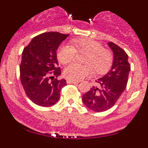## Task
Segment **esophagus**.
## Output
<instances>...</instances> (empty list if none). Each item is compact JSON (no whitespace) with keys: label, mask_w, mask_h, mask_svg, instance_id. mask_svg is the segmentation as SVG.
I'll return each instance as SVG.
<instances>
[{"label":"esophagus","mask_w":148,"mask_h":148,"mask_svg":"<svg viewBox=\"0 0 148 148\" xmlns=\"http://www.w3.org/2000/svg\"><path fill=\"white\" fill-rule=\"evenodd\" d=\"M66 83L67 84H78V82H73V81L70 80H66Z\"/></svg>","instance_id":"esophagus-1"}]
</instances>
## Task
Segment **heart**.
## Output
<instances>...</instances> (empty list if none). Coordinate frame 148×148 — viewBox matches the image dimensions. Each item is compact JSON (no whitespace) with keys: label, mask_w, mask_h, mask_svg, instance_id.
Masks as SVG:
<instances>
[{"label":"heart","mask_w":148,"mask_h":148,"mask_svg":"<svg viewBox=\"0 0 148 148\" xmlns=\"http://www.w3.org/2000/svg\"><path fill=\"white\" fill-rule=\"evenodd\" d=\"M77 54H85L83 59L84 66L70 64L63 72L67 80L78 82L92 73L104 74L110 69L113 62V55L111 51L104 49L103 45L90 38L75 39L71 40V46L61 45L57 50V58L63 64H66L74 60Z\"/></svg>","instance_id":"obj_1"}]
</instances>
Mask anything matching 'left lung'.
<instances>
[{
    "label": "left lung",
    "mask_w": 148,
    "mask_h": 148,
    "mask_svg": "<svg viewBox=\"0 0 148 148\" xmlns=\"http://www.w3.org/2000/svg\"><path fill=\"white\" fill-rule=\"evenodd\" d=\"M108 45L114 55L112 68L95 81L98 86H93L82 97L84 104L95 112L108 110L114 106L126 88L130 70L126 52L113 42Z\"/></svg>",
    "instance_id": "obj_1"
}]
</instances>
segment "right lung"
Listing matches in <instances>:
<instances>
[{"label":"right lung","instance_id":"add662e5","mask_svg":"<svg viewBox=\"0 0 148 148\" xmlns=\"http://www.w3.org/2000/svg\"><path fill=\"white\" fill-rule=\"evenodd\" d=\"M69 34L48 32L35 36L24 47L20 65V78L26 94L37 105L50 107L58 102L64 79L58 80L56 51Z\"/></svg>","mask_w":148,"mask_h":148}]
</instances>
